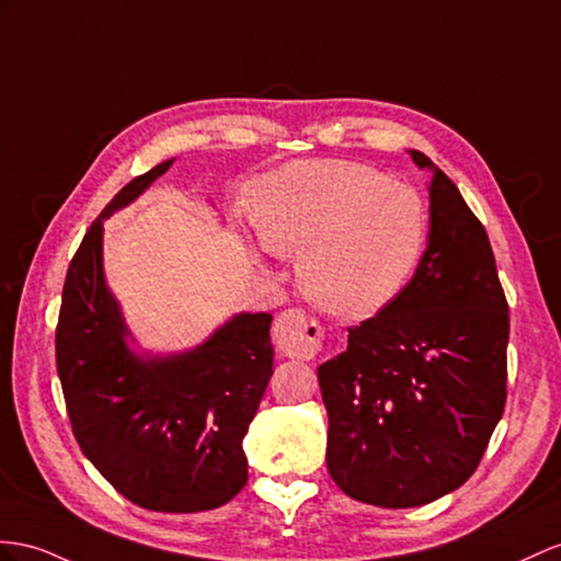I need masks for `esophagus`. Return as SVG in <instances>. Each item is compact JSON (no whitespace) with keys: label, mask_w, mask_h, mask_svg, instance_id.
I'll use <instances>...</instances> for the list:
<instances>
[{"label":"esophagus","mask_w":561,"mask_h":561,"mask_svg":"<svg viewBox=\"0 0 561 561\" xmlns=\"http://www.w3.org/2000/svg\"><path fill=\"white\" fill-rule=\"evenodd\" d=\"M272 339H275L277 348L284 355L310 360L312 355H318L322 351L324 329L320 327L318 320L310 318L308 312L289 308L275 320V327H272Z\"/></svg>","instance_id":"obj_1"}]
</instances>
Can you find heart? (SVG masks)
I'll list each match as a JSON object with an SVG mask.
<instances>
[{
  "mask_svg": "<svg viewBox=\"0 0 561 561\" xmlns=\"http://www.w3.org/2000/svg\"><path fill=\"white\" fill-rule=\"evenodd\" d=\"M253 208L263 247L298 255L306 294L351 318H367L396 300L428 241L424 196L365 163H286L255 184Z\"/></svg>",
  "mask_w": 561,
  "mask_h": 561,
  "instance_id": "heart-1",
  "label": "heart"
}]
</instances>
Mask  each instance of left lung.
<instances>
[{"instance_id": "8db88e82", "label": "left lung", "mask_w": 561, "mask_h": 561, "mask_svg": "<svg viewBox=\"0 0 561 561\" xmlns=\"http://www.w3.org/2000/svg\"><path fill=\"white\" fill-rule=\"evenodd\" d=\"M428 170V243L414 277L318 367L327 469L367 505L420 507L479 467L507 398L510 308L491 241L445 172Z\"/></svg>"}]
</instances>
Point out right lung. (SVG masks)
<instances>
[{
  "label": "right lung",
  "mask_w": 561,
  "mask_h": 561,
  "mask_svg": "<svg viewBox=\"0 0 561 561\" xmlns=\"http://www.w3.org/2000/svg\"><path fill=\"white\" fill-rule=\"evenodd\" d=\"M172 161L113 196L70 261L56 367L84 457L135 505L192 514L232 500L249 481L243 436L272 377L270 312H239L201 343L139 355L104 277V220L144 194Z\"/></svg>",
  "instance_id": "add662e5"
}]
</instances>
